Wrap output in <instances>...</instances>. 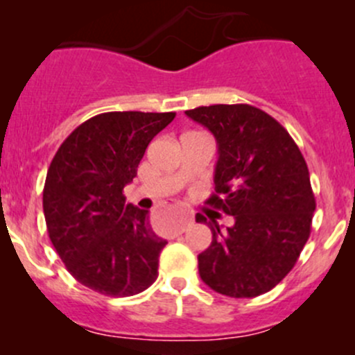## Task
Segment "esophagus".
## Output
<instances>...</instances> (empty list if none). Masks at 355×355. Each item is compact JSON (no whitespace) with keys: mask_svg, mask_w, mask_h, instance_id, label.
Instances as JSON below:
<instances>
[{"mask_svg":"<svg viewBox=\"0 0 355 355\" xmlns=\"http://www.w3.org/2000/svg\"><path fill=\"white\" fill-rule=\"evenodd\" d=\"M191 223H192V218H185V220L182 221L180 225H178V228H177L178 234H182V232H185V228H187V225H191Z\"/></svg>","mask_w":355,"mask_h":355,"instance_id":"34e87169","label":"esophagus"}]
</instances>
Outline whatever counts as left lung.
Instances as JSON below:
<instances>
[{
    "label": "left lung",
    "mask_w": 355,
    "mask_h": 355,
    "mask_svg": "<svg viewBox=\"0 0 355 355\" xmlns=\"http://www.w3.org/2000/svg\"><path fill=\"white\" fill-rule=\"evenodd\" d=\"M185 114L214 135L220 153L206 202L235 220L220 228L196 214L213 234L198 256L200 278L235 299L270 292L295 266L311 235L316 199L306 159L288 132L256 106H199Z\"/></svg>",
    "instance_id": "8db88e82"
}]
</instances>
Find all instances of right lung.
I'll return each instance as SVG.
<instances>
[{
	"instance_id": "1",
	"label": "right lung",
	"mask_w": 355,
	"mask_h": 355,
	"mask_svg": "<svg viewBox=\"0 0 355 355\" xmlns=\"http://www.w3.org/2000/svg\"><path fill=\"white\" fill-rule=\"evenodd\" d=\"M173 118V111L96 114L68 135L49 164L42 191L49 239L71 277L94 292L130 297L156 282L166 241L153 232L148 209L125 204L123 187Z\"/></svg>"
}]
</instances>
